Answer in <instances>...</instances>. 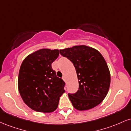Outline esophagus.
<instances>
[{"mask_svg": "<svg viewBox=\"0 0 131 131\" xmlns=\"http://www.w3.org/2000/svg\"><path fill=\"white\" fill-rule=\"evenodd\" d=\"M62 79H63V81H64V82H66V81H67V79H66V78L64 77V76H63V77Z\"/></svg>", "mask_w": 131, "mask_h": 131, "instance_id": "34e87169", "label": "esophagus"}]
</instances>
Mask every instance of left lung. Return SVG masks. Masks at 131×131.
<instances>
[{"instance_id":"1","label":"left lung","mask_w":131,"mask_h":131,"mask_svg":"<svg viewBox=\"0 0 131 131\" xmlns=\"http://www.w3.org/2000/svg\"><path fill=\"white\" fill-rule=\"evenodd\" d=\"M74 64L79 80V90L68 94L74 108L88 110L103 101L108 92L110 73L105 58L95 49L85 45L60 50Z\"/></svg>"}]
</instances>
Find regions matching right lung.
<instances>
[{
  "instance_id": "add662e5",
  "label": "right lung",
  "mask_w": 131,
  "mask_h": 131,
  "mask_svg": "<svg viewBox=\"0 0 131 131\" xmlns=\"http://www.w3.org/2000/svg\"><path fill=\"white\" fill-rule=\"evenodd\" d=\"M59 50L41 49L29 54L23 61L19 71L18 88L26 105L38 112L56 110L60 97L65 92V83L52 70V63Z\"/></svg>"
}]
</instances>
